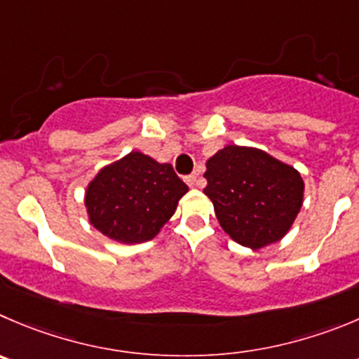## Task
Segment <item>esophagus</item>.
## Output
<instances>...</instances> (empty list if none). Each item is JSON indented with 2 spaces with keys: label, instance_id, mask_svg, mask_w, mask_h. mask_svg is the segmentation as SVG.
<instances>
[{
  "label": "esophagus",
  "instance_id": "1",
  "mask_svg": "<svg viewBox=\"0 0 359 359\" xmlns=\"http://www.w3.org/2000/svg\"><path fill=\"white\" fill-rule=\"evenodd\" d=\"M185 182L189 187H197V174H190V176H187Z\"/></svg>",
  "mask_w": 359,
  "mask_h": 359
}]
</instances>
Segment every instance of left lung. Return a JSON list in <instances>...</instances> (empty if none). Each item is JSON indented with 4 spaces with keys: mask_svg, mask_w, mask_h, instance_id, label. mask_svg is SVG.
<instances>
[{
    "mask_svg": "<svg viewBox=\"0 0 359 359\" xmlns=\"http://www.w3.org/2000/svg\"><path fill=\"white\" fill-rule=\"evenodd\" d=\"M204 177L220 227L252 250L282 240L302 210V174L262 149L225 146L208 160Z\"/></svg>",
    "mask_w": 359,
    "mask_h": 359,
    "instance_id": "obj_1",
    "label": "left lung"
}]
</instances>
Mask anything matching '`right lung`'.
Here are the masks:
<instances>
[{
    "label": "right lung",
    "mask_w": 359,
    "mask_h": 359,
    "mask_svg": "<svg viewBox=\"0 0 359 359\" xmlns=\"http://www.w3.org/2000/svg\"><path fill=\"white\" fill-rule=\"evenodd\" d=\"M189 187L170 163L141 151L98 170L84 196L90 224L104 236L125 245L149 241L174 215Z\"/></svg>",
    "instance_id": "1"
}]
</instances>
